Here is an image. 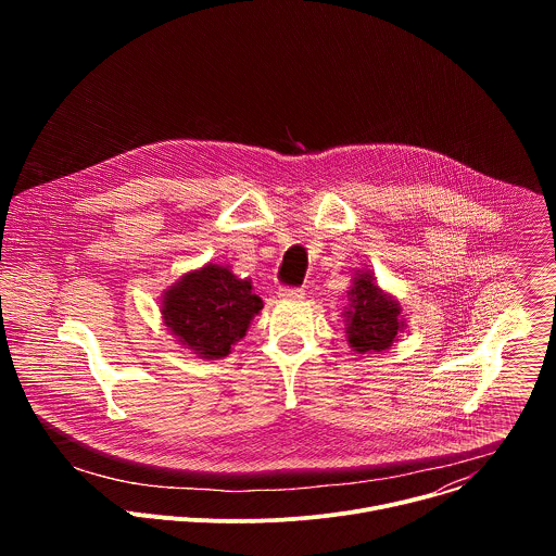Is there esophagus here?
<instances>
[{
	"instance_id": "34e87169",
	"label": "esophagus",
	"mask_w": 556,
	"mask_h": 556,
	"mask_svg": "<svg viewBox=\"0 0 556 556\" xmlns=\"http://www.w3.org/2000/svg\"><path fill=\"white\" fill-rule=\"evenodd\" d=\"M303 294H305V290L299 288V286H283V288H279V296L281 299H301Z\"/></svg>"
}]
</instances>
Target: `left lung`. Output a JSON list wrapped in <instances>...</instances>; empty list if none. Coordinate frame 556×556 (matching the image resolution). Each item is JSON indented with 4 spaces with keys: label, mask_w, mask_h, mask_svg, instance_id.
I'll list each match as a JSON object with an SVG mask.
<instances>
[{
    "label": "left lung",
    "mask_w": 556,
    "mask_h": 556,
    "mask_svg": "<svg viewBox=\"0 0 556 556\" xmlns=\"http://www.w3.org/2000/svg\"><path fill=\"white\" fill-rule=\"evenodd\" d=\"M350 301L345 328L350 345L358 354L387 350L403 326L401 305L380 292L369 273H363L356 279Z\"/></svg>",
    "instance_id": "1"
}]
</instances>
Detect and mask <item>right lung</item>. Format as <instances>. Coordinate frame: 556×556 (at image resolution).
<instances>
[{"label":"right lung","instance_id":"obj_1","mask_svg":"<svg viewBox=\"0 0 556 556\" xmlns=\"http://www.w3.org/2000/svg\"><path fill=\"white\" fill-rule=\"evenodd\" d=\"M264 307L251 281L208 264L167 290L165 324L182 345L202 358H224Z\"/></svg>","mask_w":556,"mask_h":556}]
</instances>
